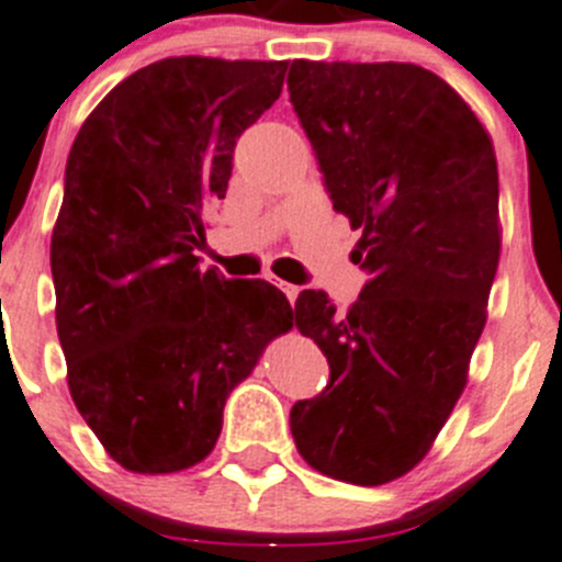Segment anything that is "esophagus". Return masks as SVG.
<instances>
[{"label": "esophagus", "instance_id": "esophagus-1", "mask_svg": "<svg viewBox=\"0 0 562 562\" xmlns=\"http://www.w3.org/2000/svg\"><path fill=\"white\" fill-rule=\"evenodd\" d=\"M277 285H280V291L285 293L288 302H291V305H293V302H296V296H299V288L291 285V282H277Z\"/></svg>", "mask_w": 562, "mask_h": 562}]
</instances>
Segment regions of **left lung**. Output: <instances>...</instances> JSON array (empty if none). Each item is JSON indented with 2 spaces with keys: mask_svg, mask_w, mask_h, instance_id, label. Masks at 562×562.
I'll return each mask as SVG.
<instances>
[{
  "mask_svg": "<svg viewBox=\"0 0 562 562\" xmlns=\"http://www.w3.org/2000/svg\"><path fill=\"white\" fill-rule=\"evenodd\" d=\"M288 91L369 274L349 313L299 293L296 329L329 382L291 407V432L322 474L382 485L427 454L463 393L499 266L496 155L458 91L413 63L293 60Z\"/></svg>",
  "mask_w": 562,
  "mask_h": 562,
  "instance_id": "8db88e82",
  "label": "left lung"
}]
</instances>
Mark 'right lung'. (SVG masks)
Listing matches in <instances>:
<instances>
[{
  "instance_id": "1",
  "label": "right lung",
  "mask_w": 562,
  "mask_h": 562,
  "mask_svg": "<svg viewBox=\"0 0 562 562\" xmlns=\"http://www.w3.org/2000/svg\"><path fill=\"white\" fill-rule=\"evenodd\" d=\"M285 68L157 60L99 102L68 151L52 233L68 391L110 458L138 474L207 458L229 391L293 327L280 288L196 257L235 144L280 99Z\"/></svg>"
}]
</instances>
